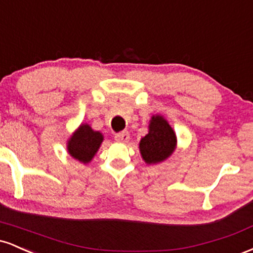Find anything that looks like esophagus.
Instances as JSON below:
<instances>
[{
	"instance_id": "obj_1",
	"label": "esophagus",
	"mask_w": 253,
	"mask_h": 253,
	"mask_svg": "<svg viewBox=\"0 0 253 253\" xmlns=\"http://www.w3.org/2000/svg\"><path fill=\"white\" fill-rule=\"evenodd\" d=\"M115 140H117L118 143H127V141L129 140V133L127 132V130L118 133V134H115Z\"/></svg>"
}]
</instances>
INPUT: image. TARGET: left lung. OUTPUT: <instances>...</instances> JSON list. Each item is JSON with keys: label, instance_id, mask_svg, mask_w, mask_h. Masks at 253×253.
Listing matches in <instances>:
<instances>
[{"label": "left lung", "instance_id": "8db88e82", "mask_svg": "<svg viewBox=\"0 0 253 253\" xmlns=\"http://www.w3.org/2000/svg\"><path fill=\"white\" fill-rule=\"evenodd\" d=\"M177 138L173 129L161 115H153L150 120L149 133L139 143L141 157L146 164L165 161L176 149Z\"/></svg>", "mask_w": 253, "mask_h": 253}]
</instances>
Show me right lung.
<instances>
[{"label": "right lung", "mask_w": 253, "mask_h": 253, "mask_svg": "<svg viewBox=\"0 0 253 253\" xmlns=\"http://www.w3.org/2000/svg\"><path fill=\"white\" fill-rule=\"evenodd\" d=\"M103 141L102 133L94 130L88 124H82L68 141V152L72 158L89 163Z\"/></svg>", "instance_id": "right-lung-1"}]
</instances>
